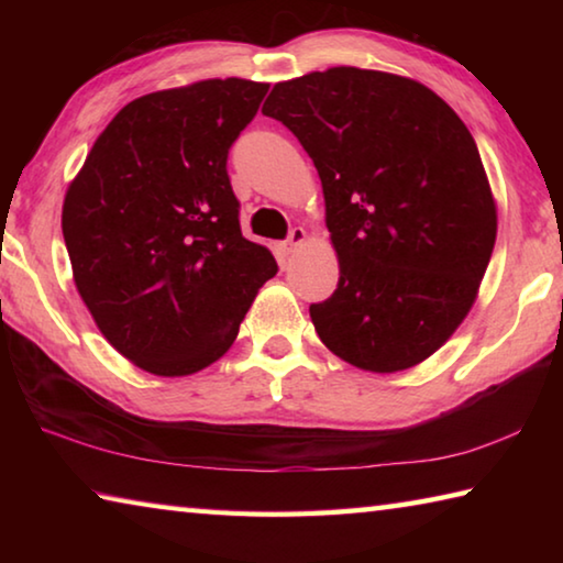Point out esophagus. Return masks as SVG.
Here are the masks:
<instances>
[{
    "label": "esophagus",
    "mask_w": 563,
    "mask_h": 563,
    "mask_svg": "<svg viewBox=\"0 0 563 563\" xmlns=\"http://www.w3.org/2000/svg\"><path fill=\"white\" fill-rule=\"evenodd\" d=\"M302 241H305V231H302V228H290L288 238H285V241L280 243V253H283V255H290V253L295 251V247H298Z\"/></svg>",
    "instance_id": "1"
}]
</instances>
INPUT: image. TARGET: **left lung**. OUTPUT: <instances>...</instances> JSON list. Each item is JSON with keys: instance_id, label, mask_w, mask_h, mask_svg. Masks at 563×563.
Listing matches in <instances>:
<instances>
[{"instance_id": "1", "label": "left lung", "mask_w": 563, "mask_h": 563, "mask_svg": "<svg viewBox=\"0 0 563 563\" xmlns=\"http://www.w3.org/2000/svg\"><path fill=\"white\" fill-rule=\"evenodd\" d=\"M263 113L322 180L340 280L310 305L320 340L373 373L430 357L470 312L497 238L470 129L422 84L355 66L275 84Z\"/></svg>"}]
</instances>
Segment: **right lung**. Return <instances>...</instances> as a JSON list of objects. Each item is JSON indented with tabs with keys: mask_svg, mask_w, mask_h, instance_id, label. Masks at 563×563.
<instances>
[{
	"mask_svg": "<svg viewBox=\"0 0 563 563\" xmlns=\"http://www.w3.org/2000/svg\"><path fill=\"white\" fill-rule=\"evenodd\" d=\"M268 84L208 79L146 93L103 129L64 198L81 300L113 347L161 377L198 373L233 345L278 273L241 233L228 151Z\"/></svg>",
	"mask_w": 563,
	"mask_h": 563,
	"instance_id": "1",
	"label": "right lung"
}]
</instances>
